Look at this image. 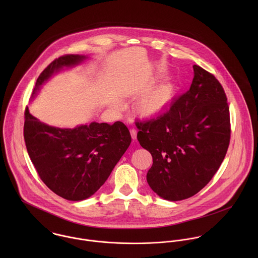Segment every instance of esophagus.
<instances>
[{
    "mask_svg": "<svg viewBox=\"0 0 258 258\" xmlns=\"http://www.w3.org/2000/svg\"><path fill=\"white\" fill-rule=\"evenodd\" d=\"M130 133H131L132 138H133V139H136V137H137V131H136V129H131V130H130Z\"/></svg>",
    "mask_w": 258,
    "mask_h": 258,
    "instance_id": "esophagus-1",
    "label": "esophagus"
}]
</instances>
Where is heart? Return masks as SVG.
Instances as JSON below:
<instances>
[{"mask_svg": "<svg viewBox=\"0 0 258 258\" xmlns=\"http://www.w3.org/2000/svg\"><path fill=\"white\" fill-rule=\"evenodd\" d=\"M176 93L172 83L161 84L147 92L136 104V110L144 117L159 115L173 100Z\"/></svg>", "mask_w": 258, "mask_h": 258, "instance_id": "heart-1", "label": "heart"}]
</instances>
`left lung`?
Wrapping results in <instances>:
<instances>
[{"instance_id": "obj_1", "label": "left lung", "mask_w": 258, "mask_h": 258, "mask_svg": "<svg viewBox=\"0 0 258 258\" xmlns=\"http://www.w3.org/2000/svg\"><path fill=\"white\" fill-rule=\"evenodd\" d=\"M189 89L156 118L136 121L137 139L153 157L150 187L176 202L190 198L212 180L230 140L227 98L220 81L192 66Z\"/></svg>"}]
</instances>
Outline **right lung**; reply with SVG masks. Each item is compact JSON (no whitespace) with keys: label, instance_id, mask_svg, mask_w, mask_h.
I'll return each instance as SVG.
<instances>
[{"label":"right lung","instance_id":"add662e5","mask_svg":"<svg viewBox=\"0 0 258 258\" xmlns=\"http://www.w3.org/2000/svg\"><path fill=\"white\" fill-rule=\"evenodd\" d=\"M87 56L67 54L54 59L39 74L33 97L40 86L63 68H73ZM24 137L29 156L41 181L57 196L82 201L105 183L131 143L126 125L91 122L74 129L48 126L27 106Z\"/></svg>","mask_w":258,"mask_h":258}]
</instances>
